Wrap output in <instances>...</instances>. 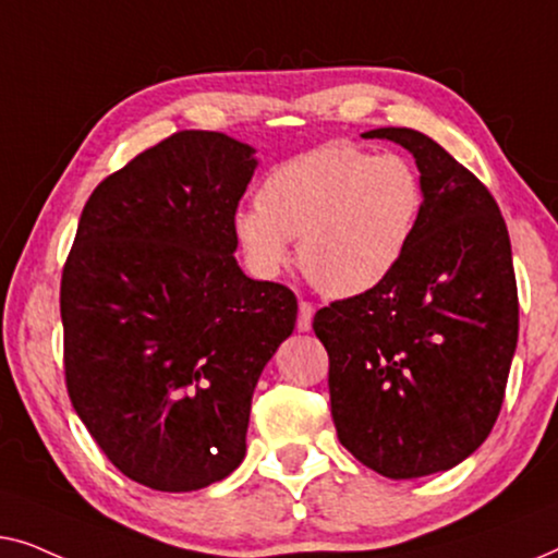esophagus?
<instances>
[{
    "label": "esophagus",
    "mask_w": 558,
    "mask_h": 558,
    "mask_svg": "<svg viewBox=\"0 0 558 558\" xmlns=\"http://www.w3.org/2000/svg\"><path fill=\"white\" fill-rule=\"evenodd\" d=\"M313 313H316V308H313V303H308V301L298 303V320H295L298 331H308L311 320H313Z\"/></svg>",
    "instance_id": "obj_1"
}]
</instances>
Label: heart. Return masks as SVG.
I'll use <instances>...</instances> for the list:
<instances>
[{
    "instance_id": "b5f03b06",
    "label": "heart",
    "mask_w": 558,
    "mask_h": 558,
    "mask_svg": "<svg viewBox=\"0 0 558 558\" xmlns=\"http://www.w3.org/2000/svg\"><path fill=\"white\" fill-rule=\"evenodd\" d=\"M422 207V179L404 156L328 144L270 169L257 204L234 215V238L260 278L286 268L298 238L303 276L320 293L354 298L399 268Z\"/></svg>"
}]
</instances>
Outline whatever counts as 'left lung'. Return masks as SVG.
<instances>
[{
  "instance_id": "8db88e82",
  "label": "left lung",
  "mask_w": 558,
  "mask_h": 558,
  "mask_svg": "<svg viewBox=\"0 0 558 558\" xmlns=\"http://www.w3.org/2000/svg\"><path fill=\"white\" fill-rule=\"evenodd\" d=\"M417 161L425 207L404 260L313 318L328 351L341 445L379 475L422 477L475 452L496 425L518 341L511 240L473 171L414 129H374Z\"/></svg>"
}]
</instances>
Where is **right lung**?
<instances>
[{
  "mask_svg": "<svg viewBox=\"0 0 558 558\" xmlns=\"http://www.w3.org/2000/svg\"><path fill=\"white\" fill-rule=\"evenodd\" d=\"M253 154L217 131L171 133L93 190L62 268L70 402L151 490H199L240 465L255 384L293 333V290L232 255Z\"/></svg>",
  "mask_w": 558,
  "mask_h": 558,
  "instance_id": "add662e5",
  "label": "right lung"
}]
</instances>
